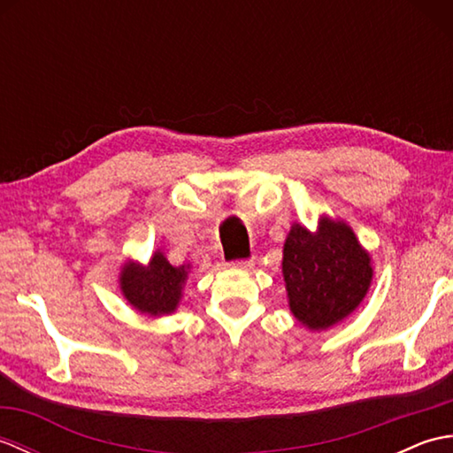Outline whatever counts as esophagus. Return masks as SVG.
<instances>
[{"label":"esophagus","mask_w":453,"mask_h":453,"mask_svg":"<svg viewBox=\"0 0 453 453\" xmlns=\"http://www.w3.org/2000/svg\"><path fill=\"white\" fill-rule=\"evenodd\" d=\"M232 268H235V271H251L253 261H235L232 263Z\"/></svg>","instance_id":"obj_1"}]
</instances>
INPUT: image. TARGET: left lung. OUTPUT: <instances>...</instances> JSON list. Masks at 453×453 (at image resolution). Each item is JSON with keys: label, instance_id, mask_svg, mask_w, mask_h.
Masks as SVG:
<instances>
[{"label": "left lung", "instance_id": "8db88e82", "mask_svg": "<svg viewBox=\"0 0 453 453\" xmlns=\"http://www.w3.org/2000/svg\"><path fill=\"white\" fill-rule=\"evenodd\" d=\"M282 276L290 311L305 329L326 331L358 310L373 266L344 219L319 216L311 232L294 221L284 243Z\"/></svg>", "mask_w": 453, "mask_h": 453}]
</instances>
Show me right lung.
Masks as SVG:
<instances>
[{
    "mask_svg": "<svg viewBox=\"0 0 453 453\" xmlns=\"http://www.w3.org/2000/svg\"><path fill=\"white\" fill-rule=\"evenodd\" d=\"M190 265L173 266L157 249L146 265L128 258L119 274L120 292L134 310L148 317H165L177 311Z\"/></svg>",
    "mask_w": 453,
    "mask_h": 453,
    "instance_id": "add662e5",
    "label": "right lung"
}]
</instances>
